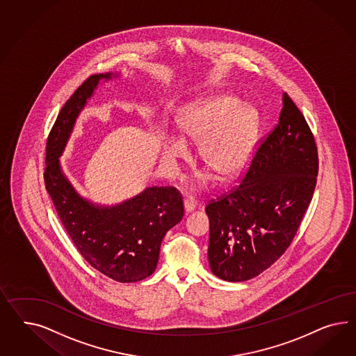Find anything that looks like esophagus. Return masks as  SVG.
<instances>
[{
  "label": "esophagus",
  "mask_w": 356,
  "mask_h": 356,
  "mask_svg": "<svg viewBox=\"0 0 356 356\" xmlns=\"http://www.w3.org/2000/svg\"><path fill=\"white\" fill-rule=\"evenodd\" d=\"M194 207H195V202H194L193 200H189V198L184 200V209H185V213H191V211H193Z\"/></svg>",
  "instance_id": "34e87169"
}]
</instances>
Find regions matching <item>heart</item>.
<instances>
[{
    "instance_id": "1",
    "label": "heart",
    "mask_w": 356,
    "mask_h": 356,
    "mask_svg": "<svg viewBox=\"0 0 356 356\" xmlns=\"http://www.w3.org/2000/svg\"><path fill=\"white\" fill-rule=\"evenodd\" d=\"M184 137L200 143V156L222 180L241 172L250 159L259 130V115L232 97H216L189 108L180 120ZM179 138L167 140L163 156L173 164L186 155Z\"/></svg>"
}]
</instances>
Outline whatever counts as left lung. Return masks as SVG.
Returning a JSON list of instances; mask_svg holds the SVG:
<instances>
[{
    "instance_id": "1",
    "label": "left lung",
    "mask_w": 356,
    "mask_h": 356,
    "mask_svg": "<svg viewBox=\"0 0 356 356\" xmlns=\"http://www.w3.org/2000/svg\"><path fill=\"white\" fill-rule=\"evenodd\" d=\"M278 124L254 151L241 183L210 200L209 264L220 280L244 282L270 268L291 245L312 201L317 146L286 92Z\"/></svg>"
}]
</instances>
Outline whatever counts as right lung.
I'll return each instance as SVG.
<instances>
[{
    "mask_svg": "<svg viewBox=\"0 0 356 356\" xmlns=\"http://www.w3.org/2000/svg\"><path fill=\"white\" fill-rule=\"evenodd\" d=\"M94 74L66 100L49 131L44 183L67 235L87 262L111 280L138 282L155 271L163 237L184 216L183 195L175 186H152L115 207L82 200L61 172L58 156L100 78Z\"/></svg>",
    "mask_w": 356,
    "mask_h": 356,
    "instance_id": "add662e5",
    "label": "right lung"
}]
</instances>
